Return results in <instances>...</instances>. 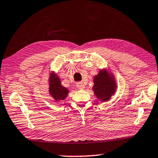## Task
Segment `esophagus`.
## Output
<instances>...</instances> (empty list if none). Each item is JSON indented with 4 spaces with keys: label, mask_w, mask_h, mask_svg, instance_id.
<instances>
[{
    "label": "esophagus",
    "mask_w": 158,
    "mask_h": 158,
    "mask_svg": "<svg viewBox=\"0 0 158 158\" xmlns=\"http://www.w3.org/2000/svg\"><path fill=\"white\" fill-rule=\"evenodd\" d=\"M77 88H79V89H85V85H84V84L82 82H77Z\"/></svg>",
    "instance_id": "esophagus-1"
}]
</instances>
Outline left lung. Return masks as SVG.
Here are the masks:
<instances>
[{
    "label": "left lung",
    "mask_w": 158,
    "mask_h": 158,
    "mask_svg": "<svg viewBox=\"0 0 158 158\" xmlns=\"http://www.w3.org/2000/svg\"><path fill=\"white\" fill-rule=\"evenodd\" d=\"M94 93L102 101H108L115 91V85L112 78L108 77L106 70L100 71L94 77Z\"/></svg>",
    "instance_id": "left-lung-1"
}]
</instances>
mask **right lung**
<instances>
[{
	"instance_id": "1",
	"label": "right lung",
	"mask_w": 158,
	"mask_h": 158,
	"mask_svg": "<svg viewBox=\"0 0 158 158\" xmlns=\"http://www.w3.org/2000/svg\"><path fill=\"white\" fill-rule=\"evenodd\" d=\"M49 92L56 101L64 100L69 93V90L63 87L59 78L56 75H52L50 77Z\"/></svg>"
}]
</instances>
